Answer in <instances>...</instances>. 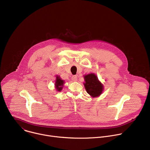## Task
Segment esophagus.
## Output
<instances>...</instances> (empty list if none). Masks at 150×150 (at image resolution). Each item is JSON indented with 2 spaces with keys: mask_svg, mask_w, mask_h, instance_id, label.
<instances>
[{
  "mask_svg": "<svg viewBox=\"0 0 150 150\" xmlns=\"http://www.w3.org/2000/svg\"><path fill=\"white\" fill-rule=\"evenodd\" d=\"M72 80L73 81H74V82H75V81H77V76L76 75H73L72 76Z\"/></svg>",
  "mask_w": 150,
  "mask_h": 150,
  "instance_id": "esophagus-1",
  "label": "esophagus"
}]
</instances>
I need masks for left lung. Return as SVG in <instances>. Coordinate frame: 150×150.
I'll return each mask as SVG.
<instances>
[{
  "label": "left lung",
  "instance_id": "left-lung-1",
  "mask_svg": "<svg viewBox=\"0 0 150 150\" xmlns=\"http://www.w3.org/2000/svg\"><path fill=\"white\" fill-rule=\"evenodd\" d=\"M83 78V85L87 93L93 98L99 97L104 90V85L98 80L97 76L94 73H91L85 75Z\"/></svg>",
  "mask_w": 150,
  "mask_h": 150
}]
</instances>
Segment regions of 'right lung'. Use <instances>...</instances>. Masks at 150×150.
I'll list each match as a JSON object with an SVG mask.
<instances>
[{"label":"right lung","instance_id":"add662e5","mask_svg":"<svg viewBox=\"0 0 150 150\" xmlns=\"http://www.w3.org/2000/svg\"><path fill=\"white\" fill-rule=\"evenodd\" d=\"M65 84V81L62 79V78L59 75L56 76L55 83H54V87L57 91H61L64 87Z\"/></svg>","mask_w":150,"mask_h":150}]
</instances>
